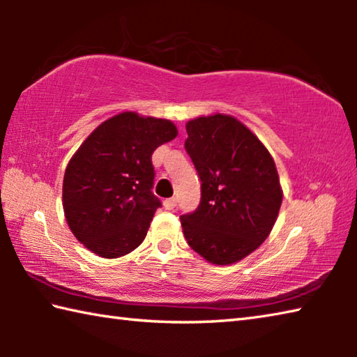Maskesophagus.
Listing matches in <instances>:
<instances>
[{"label": "esophagus", "mask_w": 357, "mask_h": 357, "mask_svg": "<svg viewBox=\"0 0 357 357\" xmlns=\"http://www.w3.org/2000/svg\"><path fill=\"white\" fill-rule=\"evenodd\" d=\"M164 206H165L168 211L174 209V206H176V198H168V200L164 202Z\"/></svg>", "instance_id": "1"}]
</instances>
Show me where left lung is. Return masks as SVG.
Wrapping results in <instances>:
<instances>
[{"mask_svg":"<svg viewBox=\"0 0 357 357\" xmlns=\"http://www.w3.org/2000/svg\"><path fill=\"white\" fill-rule=\"evenodd\" d=\"M185 130V149L202 179L200 206L181 215L185 241L209 263L234 264L255 252L275 225L283 198L275 162L231 114L193 118Z\"/></svg>","mask_w":357,"mask_h":357,"instance_id":"8db88e82","label":"left lung"}]
</instances>
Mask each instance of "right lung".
I'll return each mask as SVG.
<instances>
[{
  "mask_svg": "<svg viewBox=\"0 0 357 357\" xmlns=\"http://www.w3.org/2000/svg\"><path fill=\"white\" fill-rule=\"evenodd\" d=\"M178 137L170 119L123 112L99 124L70 157L63 179L66 222L102 258H119L146 238L160 202L151 193V155Z\"/></svg>",
  "mask_w": 357,
  "mask_h": 357,
  "instance_id": "obj_1",
  "label": "right lung"
}]
</instances>
